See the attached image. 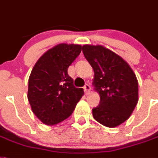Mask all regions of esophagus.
<instances>
[{
	"mask_svg": "<svg viewBox=\"0 0 158 158\" xmlns=\"http://www.w3.org/2000/svg\"><path fill=\"white\" fill-rule=\"evenodd\" d=\"M83 90H84V92L85 94H89L90 91H91V86L89 84H86L84 87H83Z\"/></svg>",
	"mask_w": 158,
	"mask_h": 158,
	"instance_id": "esophagus-1",
	"label": "esophagus"
}]
</instances>
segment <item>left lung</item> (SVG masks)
I'll return each instance as SVG.
<instances>
[{
  "instance_id": "1",
  "label": "left lung",
  "mask_w": 158,
  "mask_h": 158,
  "mask_svg": "<svg viewBox=\"0 0 158 158\" xmlns=\"http://www.w3.org/2000/svg\"><path fill=\"white\" fill-rule=\"evenodd\" d=\"M84 57L93 68L94 90L100 97L92 109L96 121L115 128L126 121L138 102V81L126 61L100 45L83 46Z\"/></svg>"
}]
</instances>
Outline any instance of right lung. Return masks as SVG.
<instances>
[{"mask_svg":"<svg viewBox=\"0 0 158 158\" xmlns=\"http://www.w3.org/2000/svg\"><path fill=\"white\" fill-rule=\"evenodd\" d=\"M81 45L60 43L42 54L33 67L28 87V100L34 115L46 125H54L71 116L84 94L67 74L79 56Z\"/></svg>","mask_w":158,"mask_h":158,"instance_id":"1","label":"right lung"}]
</instances>
